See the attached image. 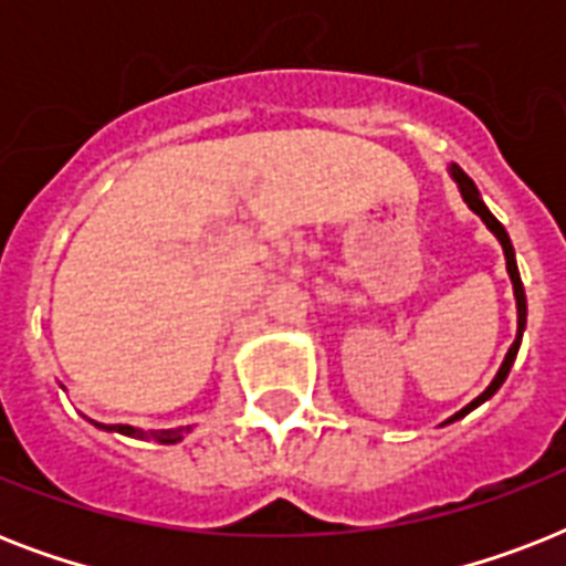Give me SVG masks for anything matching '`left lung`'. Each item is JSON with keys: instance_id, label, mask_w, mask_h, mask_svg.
<instances>
[{"instance_id": "1", "label": "left lung", "mask_w": 566, "mask_h": 566, "mask_svg": "<svg viewBox=\"0 0 566 566\" xmlns=\"http://www.w3.org/2000/svg\"><path fill=\"white\" fill-rule=\"evenodd\" d=\"M449 176L455 179L458 190H461V196H464V202L470 205V211L479 213L484 226H488V229H491L493 234H496V240H500V243H502V252H505V266H509L511 284H514V300H517V337H514V344H511V349H509V355H505V361H502L500 373L493 376L491 385L484 387V394H479L473 399V402L464 405V408H461V411H458V413H452V417H449V420L443 422V426H449V422H455V420H461V417H467V413L473 411V408H479V405H482V402H488V399H491V396L496 394V390H500L502 381L509 378L511 364H514V358H517L520 340H523V332H526V291H523V282H520L517 258H514V247H511L509 231H505V226H502V222L496 220V217H493L491 211H488V205L482 202V193H479V188H475V181L470 179V176H467V172L461 170L458 164H452V167H449Z\"/></svg>"}]
</instances>
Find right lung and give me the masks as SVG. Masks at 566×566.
Listing matches in <instances>:
<instances>
[{"label":"right lung","instance_id":"add662e5","mask_svg":"<svg viewBox=\"0 0 566 566\" xmlns=\"http://www.w3.org/2000/svg\"><path fill=\"white\" fill-rule=\"evenodd\" d=\"M93 426H99V429L105 431H119V434H126V438H140V440L153 438L158 440V443H167V447H170V443H179V440L185 438V431H190V426L188 429H161V431H144V429H135V426H105V422H93Z\"/></svg>","mask_w":566,"mask_h":566}]
</instances>
